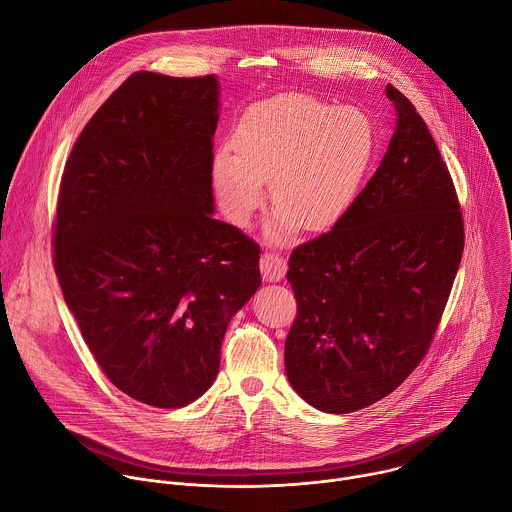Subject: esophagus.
I'll list each match as a JSON object with an SVG mask.
<instances>
[{"label": "esophagus", "mask_w": 512, "mask_h": 512, "mask_svg": "<svg viewBox=\"0 0 512 512\" xmlns=\"http://www.w3.org/2000/svg\"><path fill=\"white\" fill-rule=\"evenodd\" d=\"M259 267H261L263 279H267V281H279L287 271L285 259L279 253H273V251H265L261 255Z\"/></svg>", "instance_id": "esophagus-1"}]
</instances>
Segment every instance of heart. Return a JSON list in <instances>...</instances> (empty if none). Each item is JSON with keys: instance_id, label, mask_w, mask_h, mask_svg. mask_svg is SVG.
Instances as JSON below:
<instances>
[{"instance_id": "1", "label": "heart", "mask_w": 512, "mask_h": 512, "mask_svg": "<svg viewBox=\"0 0 512 512\" xmlns=\"http://www.w3.org/2000/svg\"><path fill=\"white\" fill-rule=\"evenodd\" d=\"M377 152L373 119L358 107H336L310 95H283L249 109L218 150L214 186L231 221L249 223L271 180L277 206L271 235L336 225L354 204Z\"/></svg>"}]
</instances>
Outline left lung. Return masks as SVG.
<instances>
[{"instance_id":"obj_1","label":"left lung","mask_w":512,"mask_h":512,"mask_svg":"<svg viewBox=\"0 0 512 512\" xmlns=\"http://www.w3.org/2000/svg\"><path fill=\"white\" fill-rule=\"evenodd\" d=\"M387 97L399 119L375 176L332 231L289 255L285 371L326 413L369 407L415 371L464 253L450 170L413 103L393 85Z\"/></svg>"}]
</instances>
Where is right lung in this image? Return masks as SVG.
<instances>
[{
	"label": "right lung",
	"mask_w": 512,
	"mask_h": 512,
	"mask_svg": "<svg viewBox=\"0 0 512 512\" xmlns=\"http://www.w3.org/2000/svg\"><path fill=\"white\" fill-rule=\"evenodd\" d=\"M218 83L139 70L66 160L52 259L105 377L178 409L216 379L229 320L261 285L259 245L212 218Z\"/></svg>",
	"instance_id": "1"
}]
</instances>
